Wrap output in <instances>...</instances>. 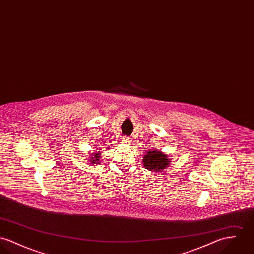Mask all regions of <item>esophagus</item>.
Instances as JSON below:
<instances>
[{
    "label": "esophagus",
    "mask_w": 254,
    "mask_h": 254,
    "mask_svg": "<svg viewBox=\"0 0 254 254\" xmlns=\"http://www.w3.org/2000/svg\"><path fill=\"white\" fill-rule=\"evenodd\" d=\"M123 142H124V143H127V142H129V137L124 136V137H123Z\"/></svg>",
    "instance_id": "esophagus-1"
}]
</instances>
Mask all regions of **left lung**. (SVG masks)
<instances>
[{"mask_svg":"<svg viewBox=\"0 0 254 254\" xmlns=\"http://www.w3.org/2000/svg\"><path fill=\"white\" fill-rule=\"evenodd\" d=\"M170 164L167 154L154 150V151H149L144 157H143V165L146 168V169H149L153 172H159L163 169L168 168Z\"/></svg>","mask_w":254,"mask_h":254,"instance_id":"1","label":"left lung"}]
</instances>
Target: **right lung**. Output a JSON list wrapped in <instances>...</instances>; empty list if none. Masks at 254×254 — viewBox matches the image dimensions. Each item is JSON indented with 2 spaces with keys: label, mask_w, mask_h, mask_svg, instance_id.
<instances>
[{
  "label": "right lung",
  "mask_w": 254,
  "mask_h": 254,
  "mask_svg": "<svg viewBox=\"0 0 254 254\" xmlns=\"http://www.w3.org/2000/svg\"><path fill=\"white\" fill-rule=\"evenodd\" d=\"M89 161H90V163H92V164H95V165L98 164L99 161H100V155H99V153L96 152V153L92 154V156L89 158Z\"/></svg>",
  "instance_id": "obj_1"
}]
</instances>
